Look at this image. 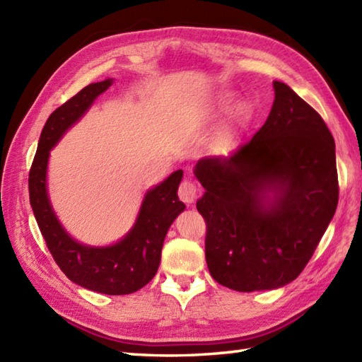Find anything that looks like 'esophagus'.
Returning a JSON list of instances; mask_svg holds the SVG:
<instances>
[{
	"mask_svg": "<svg viewBox=\"0 0 362 362\" xmlns=\"http://www.w3.org/2000/svg\"><path fill=\"white\" fill-rule=\"evenodd\" d=\"M179 197L182 202L191 205L197 197V187L191 180H183L179 187Z\"/></svg>",
	"mask_w": 362,
	"mask_h": 362,
	"instance_id": "1",
	"label": "esophagus"
}]
</instances>
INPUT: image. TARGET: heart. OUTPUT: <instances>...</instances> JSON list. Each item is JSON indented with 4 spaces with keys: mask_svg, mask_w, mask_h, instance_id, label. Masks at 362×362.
<instances>
[{
    "mask_svg": "<svg viewBox=\"0 0 362 362\" xmlns=\"http://www.w3.org/2000/svg\"><path fill=\"white\" fill-rule=\"evenodd\" d=\"M232 103H233V95L232 93H221L216 101H214V110L224 112V110L228 109L230 104H232Z\"/></svg>",
    "mask_w": 362,
    "mask_h": 362,
    "instance_id": "obj_1",
    "label": "heart"
}]
</instances>
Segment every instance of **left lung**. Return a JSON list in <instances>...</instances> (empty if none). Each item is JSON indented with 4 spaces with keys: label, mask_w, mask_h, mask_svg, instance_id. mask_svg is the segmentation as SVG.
Listing matches in <instances>:
<instances>
[{
    "label": "left lung",
    "mask_w": 362,
    "mask_h": 362,
    "mask_svg": "<svg viewBox=\"0 0 362 362\" xmlns=\"http://www.w3.org/2000/svg\"><path fill=\"white\" fill-rule=\"evenodd\" d=\"M271 113L227 157L194 166L205 188V259L222 286L252 292L296 280L332 222L339 187L333 135L286 83L274 81Z\"/></svg>",
    "instance_id": "left-lung-1"
}]
</instances>
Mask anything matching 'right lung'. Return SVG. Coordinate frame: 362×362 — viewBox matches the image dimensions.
Instances as JSON below:
<instances>
[{
  "instance_id": "right-lung-1",
  "label": "right lung",
  "mask_w": 362,
  "mask_h": 362,
  "mask_svg": "<svg viewBox=\"0 0 362 362\" xmlns=\"http://www.w3.org/2000/svg\"><path fill=\"white\" fill-rule=\"evenodd\" d=\"M113 79L90 83L51 113L38 140L29 173V201L54 261L73 283L107 296H124L146 286L157 274L169 227L185 210L177 189L183 171L177 169L146 191L132 228L109 245H90L66 232L51 205L48 163L54 146L86 115Z\"/></svg>"
}]
</instances>
